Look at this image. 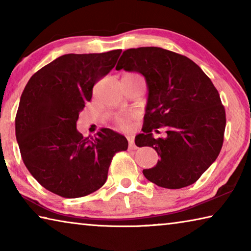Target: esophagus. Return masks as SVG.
<instances>
[{"instance_id": "1", "label": "esophagus", "mask_w": 251, "mask_h": 251, "mask_svg": "<svg viewBox=\"0 0 251 251\" xmlns=\"http://www.w3.org/2000/svg\"><path fill=\"white\" fill-rule=\"evenodd\" d=\"M127 137V141H128V144H129V148L130 150H136V145H135V142H134V135L133 134H128L126 136Z\"/></svg>"}]
</instances>
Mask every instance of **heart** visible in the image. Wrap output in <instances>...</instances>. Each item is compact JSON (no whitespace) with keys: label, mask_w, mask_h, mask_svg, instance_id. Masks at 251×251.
Segmentation results:
<instances>
[{"label":"heart","mask_w":251,"mask_h":251,"mask_svg":"<svg viewBox=\"0 0 251 251\" xmlns=\"http://www.w3.org/2000/svg\"><path fill=\"white\" fill-rule=\"evenodd\" d=\"M134 115L133 114H121L116 117V124L122 129L129 128L131 125V121H133Z\"/></svg>","instance_id":"1"}]
</instances>
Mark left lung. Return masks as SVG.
<instances>
[{"mask_svg": "<svg viewBox=\"0 0 251 251\" xmlns=\"http://www.w3.org/2000/svg\"><path fill=\"white\" fill-rule=\"evenodd\" d=\"M116 70L142 74L147 84L144 133L135 143L151 146L160 159L144 176L168 189L194 184L224 143L226 113L210 78L192 59L154 46L124 50ZM160 126L167 137L155 139L152 133Z\"/></svg>", "mask_w": 251, "mask_h": 251, "instance_id": "1", "label": "left lung"}]
</instances>
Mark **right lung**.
I'll list each match as a JSON object with an SVG mask.
<instances>
[{"instance_id":"add662e5","label":"right lung","mask_w":251,"mask_h":251,"mask_svg":"<svg viewBox=\"0 0 251 251\" xmlns=\"http://www.w3.org/2000/svg\"><path fill=\"white\" fill-rule=\"evenodd\" d=\"M122 50L100 54H65L34 74L21 95L15 135L32 176L50 192L78 198L96 192L107 179L125 136L101 128L84 137L76 122L93 86L115 66Z\"/></svg>"}]
</instances>
